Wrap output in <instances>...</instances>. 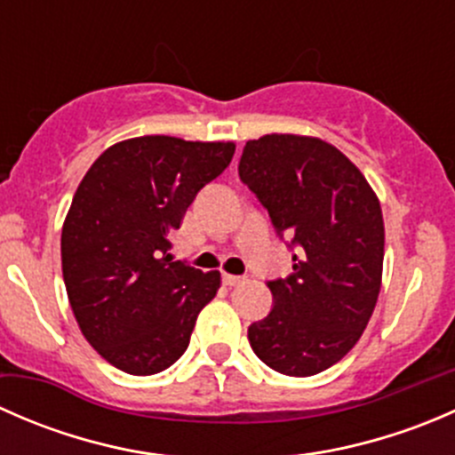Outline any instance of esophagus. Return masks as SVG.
<instances>
[{
	"label": "esophagus",
	"instance_id": "1",
	"mask_svg": "<svg viewBox=\"0 0 455 455\" xmlns=\"http://www.w3.org/2000/svg\"><path fill=\"white\" fill-rule=\"evenodd\" d=\"M222 282H224V286H240V283L246 282V277H244V275H227V273H224Z\"/></svg>",
	"mask_w": 455,
	"mask_h": 455
}]
</instances>
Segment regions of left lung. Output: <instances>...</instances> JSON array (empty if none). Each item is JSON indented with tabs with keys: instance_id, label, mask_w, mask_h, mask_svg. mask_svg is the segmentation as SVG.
Returning <instances> with one entry per match:
<instances>
[{
	"instance_id": "1",
	"label": "left lung",
	"mask_w": 455,
	"mask_h": 455,
	"mask_svg": "<svg viewBox=\"0 0 455 455\" xmlns=\"http://www.w3.org/2000/svg\"><path fill=\"white\" fill-rule=\"evenodd\" d=\"M237 172L279 240L291 237L295 261L291 275L266 282L273 308L249 325L251 347L279 374H319L356 346L379 299V200L337 147L308 136L249 140Z\"/></svg>"
}]
</instances>
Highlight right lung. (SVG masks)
I'll return each instance as SVG.
<instances>
[{
    "label": "right lung",
    "mask_w": 455,
    "mask_h": 455,
    "mask_svg": "<svg viewBox=\"0 0 455 455\" xmlns=\"http://www.w3.org/2000/svg\"><path fill=\"white\" fill-rule=\"evenodd\" d=\"M233 154V142L140 136L87 169L63 224V282L81 332L114 368L149 376L185 355L220 273L173 259L169 237Z\"/></svg>",
    "instance_id": "right-lung-1"
}]
</instances>
